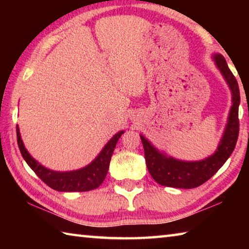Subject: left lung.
<instances>
[{
    "instance_id": "obj_1",
    "label": "left lung",
    "mask_w": 249,
    "mask_h": 249,
    "mask_svg": "<svg viewBox=\"0 0 249 249\" xmlns=\"http://www.w3.org/2000/svg\"><path fill=\"white\" fill-rule=\"evenodd\" d=\"M212 58L231 93V107L227 123L214 154L196 161L176 159L158 150L147 138L141 135L149 174L156 182L165 187L193 189L203 184L224 165L236 146L239 130L238 107L241 102L238 83L221 53H214Z\"/></svg>"
}]
</instances>
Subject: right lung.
I'll return each mask as SVG.
<instances>
[{
    "instance_id": "right-lung-1",
    "label": "right lung",
    "mask_w": 249,
    "mask_h": 249,
    "mask_svg": "<svg viewBox=\"0 0 249 249\" xmlns=\"http://www.w3.org/2000/svg\"><path fill=\"white\" fill-rule=\"evenodd\" d=\"M16 134H18V144L24 160L48 187L60 192H84L93 190L102 184L107 175L109 161L116 142L122 134H124V130L116 133L89 165L81 169L71 171H54L44 167L36 159H34L25 148L18 126H16Z\"/></svg>"
}]
</instances>
